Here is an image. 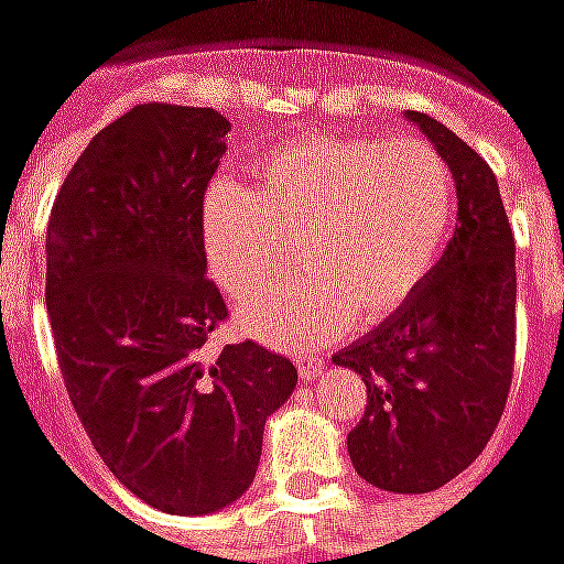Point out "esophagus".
<instances>
[{
    "label": "esophagus",
    "instance_id": "obj_1",
    "mask_svg": "<svg viewBox=\"0 0 564 564\" xmlns=\"http://www.w3.org/2000/svg\"><path fill=\"white\" fill-rule=\"evenodd\" d=\"M297 372H301V379L310 381L316 379L319 372H323V366H326V360L323 357H297Z\"/></svg>",
    "mask_w": 564,
    "mask_h": 564
}]
</instances>
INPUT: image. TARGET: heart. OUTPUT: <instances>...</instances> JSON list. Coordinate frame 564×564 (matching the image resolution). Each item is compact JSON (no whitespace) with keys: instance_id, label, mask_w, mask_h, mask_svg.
I'll list each match as a JSON object with an SVG mask.
<instances>
[{"instance_id":"b5f03b06","label":"heart","mask_w":564,"mask_h":564,"mask_svg":"<svg viewBox=\"0 0 564 564\" xmlns=\"http://www.w3.org/2000/svg\"><path fill=\"white\" fill-rule=\"evenodd\" d=\"M453 220V176L422 139L291 135L251 167V188L214 183L202 207L204 257L260 341L310 347L347 323L372 326L403 307L437 263Z\"/></svg>"}]
</instances>
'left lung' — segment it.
<instances>
[{
	"label": "left lung",
	"mask_w": 564,
	"mask_h": 564,
	"mask_svg": "<svg viewBox=\"0 0 564 564\" xmlns=\"http://www.w3.org/2000/svg\"><path fill=\"white\" fill-rule=\"evenodd\" d=\"M456 180L459 226L413 297L332 362L360 372L366 410L347 434L357 475L391 494H429L494 437L516 369V236L478 151L410 111Z\"/></svg>",
	"instance_id": "1"
}]
</instances>
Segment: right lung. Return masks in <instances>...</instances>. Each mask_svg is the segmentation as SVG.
Returning <instances> with one entry per match:
<instances>
[{
  "mask_svg": "<svg viewBox=\"0 0 564 564\" xmlns=\"http://www.w3.org/2000/svg\"><path fill=\"white\" fill-rule=\"evenodd\" d=\"M226 132L214 108L135 105L79 154L45 236V307L83 432L170 516L251 487L267 415L297 384L294 362L257 341L207 354L229 316L202 238Z\"/></svg>",
  "mask_w": 564,
  "mask_h": 564,
  "instance_id": "add662e5",
  "label": "right lung"
}]
</instances>
